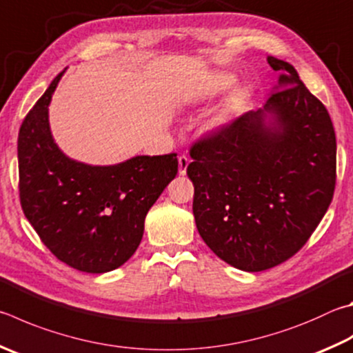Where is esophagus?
Segmentation results:
<instances>
[{"instance_id":"1","label":"esophagus","mask_w":353,"mask_h":353,"mask_svg":"<svg viewBox=\"0 0 353 353\" xmlns=\"http://www.w3.org/2000/svg\"><path fill=\"white\" fill-rule=\"evenodd\" d=\"M190 165V157L182 154L181 157H179V174L181 176H185L187 174V168Z\"/></svg>"}]
</instances>
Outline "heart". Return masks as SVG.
I'll list each match as a JSON object with an SVG mask.
<instances>
[{
	"mask_svg": "<svg viewBox=\"0 0 353 353\" xmlns=\"http://www.w3.org/2000/svg\"><path fill=\"white\" fill-rule=\"evenodd\" d=\"M234 85V77L227 72H216L210 77L202 88V97H214L222 91H227L228 88Z\"/></svg>",
	"mask_w": 353,
	"mask_h": 353,
	"instance_id": "b5f03b06",
	"label": "heart"
}]
</instances>
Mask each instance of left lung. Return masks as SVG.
Masks as SVG:
<instances>
[{"instance_id":"1","label":"left lung","mask_w":353,"mask_h":353,"mask_svg":"<svg viewBox=\"0 0 353 353\" xmlns=\"http://www.w3.org/2000/svg\"><path fill=\"white\" fill-rule=\"evenodd\" d=\"M265 106L193 143L199 234L227 264L262 272L296 254L327 211L336 183V137L325 106L290 63ZM281 91L279 92V89ZM274 121L265 125L266 112Z\"/></svg>"}]
</instances>
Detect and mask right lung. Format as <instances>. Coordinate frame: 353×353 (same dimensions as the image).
<instances>
[{
    "label": "right lung",
    "mask_w": 353,
    "mask_h": 353,
    "mask_svg": "<svg viewBox=\"0 0 353 353\" xmlns=\"http://www.w3.org/2000/svg\"><path fill=\"white\" fill-rule=\"evenodd\" d=\"M63 72L26 115L18 134L21 208L61 262L86 273L111 272L137 250L146 213L177 174V154L137 156L112 166L66 157L48 119Z\"/></svg>",
    "instance_id": "obj_1"
}]
</instances>
